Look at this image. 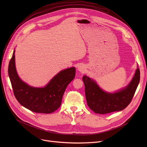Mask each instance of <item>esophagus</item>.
<instances>
[{"label":"esophagus","instance_id":"1","mask_svg":"<svg viewBox=\"0 0 147 147\" xmlns=\"http://www.w3.org/2000/svg\"><path fill=\"white\" fill-rule=\"evenodd\" d=\"M84 69H85V67H84L83 65H80L79 67H78V70L80 71V72H83L84 71Z\"/></svg>","mask_w":147,"mask_h":147}]
</instances>
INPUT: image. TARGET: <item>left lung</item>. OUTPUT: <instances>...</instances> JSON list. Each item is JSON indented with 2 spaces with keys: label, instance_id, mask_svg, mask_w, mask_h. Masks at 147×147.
Segmentation results:
<instances>
[{
  "label": "left lung",
  "instance_id": "obj_1",
  "mask_svg": "<svg viewBox=\"0 0 147 147\" xmlns=\"http://www.w3.org/2000/svg\"><path fill=\"white\" fill-rule=\"evenodd\" d=\"M85 95L88 107L95 113L104 114L124 110L130 103L140 80V71L137 67L128 85L114 93L103 90L96 82L83 76Z\"/></svg>",
  "mask_w": 147,
  "mask_h": 147
}]
</instances>
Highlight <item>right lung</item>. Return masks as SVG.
Masks as SVG:
<instances>
[{
	"instance_id": "1",
	"label": "right lung",
	"mask_w": 147,
	"mask_h": 147,
	"mask_svg": "<svg viewBox=\"0 0 147 147\" xmlns=\"http://www.w3.org/2000/svg\"><path fill=\"white\" fill-rule=\"evenodd\" d=\"M15 52L9 63L8 74L18 102L34 113L49 114L56 111L61 104L66 88L74 78L75 67L61 70L45 87H33L19 78L15 67Z\"/></svg>"
}]
</instances>
